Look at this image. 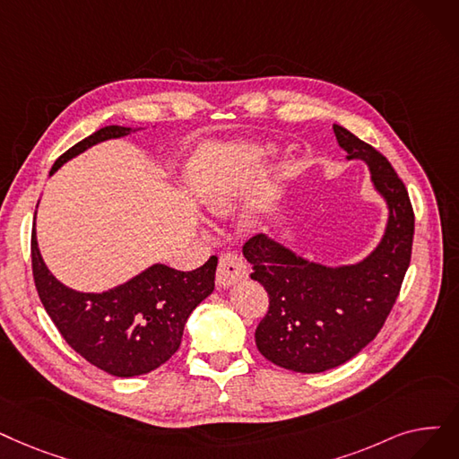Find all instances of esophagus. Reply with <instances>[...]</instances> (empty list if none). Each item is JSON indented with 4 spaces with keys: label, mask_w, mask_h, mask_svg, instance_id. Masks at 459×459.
Returning <instances> with one entry per match:
<instances>
[{
    "label": "esophagus",
    "mask_w": 459,
    "mask_h": 459,
    "mask_svg": "<svg viewBox=\"0 0 459 459\" xmlns=\"http://www.w3.org/2000/svg\"><path fill=\"white\" fill-rule=\"evenodd\" d=\"M249 273L244 258L236 253H223L219 258V266L215 273V281L219 287H230L238 281H242Z\"/></svg>",
    "instance_id": "34e87169"
}]
</instances>
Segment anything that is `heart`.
<instances>
[{"label": "heart", "instance_id": "b5f03b06", "mask_svg": "<svg viewBox=\"0 0 459 459\" xmlns=\"http://www.w3.org/2000/svg\"><path fill=\"white\" fill-rule=\"evenodd\" d=\"M264 153H266L264 150H258V155H264ZM236 184H238L236 178H229V180L210 196V206H212L215 212H225V210L230 208Z\"/></svg>", "mask_w": 459, "mask_h": 459}]
</instances>
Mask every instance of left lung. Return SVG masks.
<instances>
[{"instance_id": "1", "label": "left lung", "mask_w": 459, "mask_h": 459, "mask_svg": "<svg viewBox=\"0 0 459 459\" xmlns=\"http://www.w3.org/2000/svg\"><path fill=\"white\" fill-rule=\"evenodd\" d=\"M337 143L349 159H364L390 208L378 247L354 266L307 263L264 234L244 244L251 279L268 292V311L255 343L272 364L298 373H321L351 360L381 332L411 263L414 212L402 178L388 159L342 126Z\"/></svg>"}]
</instances>
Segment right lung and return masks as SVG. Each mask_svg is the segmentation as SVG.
<instances>
[{
    "label": "right lung",
    "instance_id": "add662e5",
    "mask_svg": "<svg viewBox=\"0 0 459 459\" xmlns=\"http://www.w3.org/2000/svg\"><path fill=\"white\" fill-rule=\"evenodd\" d=\"M131 131L119 126L95 131L59 155L50 174L90 146ZM215 268L212 255L191 272L155 264L107 292H76L48 272L31 232L33 281L52 323L71 349L114 377L150 373L180 349L187 316L215 287Z\"/></svg>",
    "mask_w": 459,
    "mask_h": 459
}]
</instances>
